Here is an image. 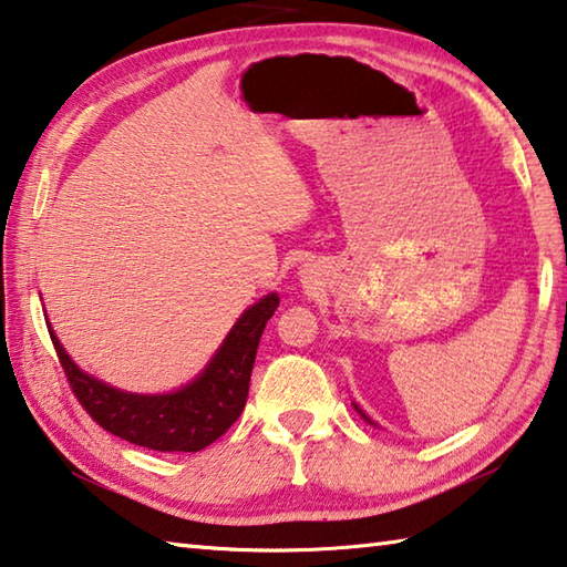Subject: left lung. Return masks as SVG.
Listing matches in <instances>:
<instances>
[{"label":"left lung","instance_id":"8db88e82","mask_svg":"<svg viewBox=\"0 0 567 567\" xmlns=\"http://www.w3.org/2000/svg\"><path fill=\"white\" fill-rule=\"evenodd\" d=\"M354 409H357V414H359V416H362V419H364V421H367V424H372V426H377V424H374V421H372V419H369V416H367V414H364V411H362V409H359V406H357V404H354Z\"/></svg>","mask_w":567,"mask_h":567}]
</instances>
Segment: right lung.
Listing matches in <instances>:
<instances>
[{"label":"right lung","mask_w":567,"mask_h":567,"mask_svg":"<svg viewBox=\"0 0 567 567\" xmlns=\"http://www.w3.org/2000/svg\"><path fill=\"white\" fill-rule=\"evenodd\" d=\"M277 305V292L250 305L200 374L166 394H133L86 374L69 357L51 324L47 327L71 389L101 429L143 449L188 454L210 446L243 414L257 344Z\"/></svg>","instance_id":"obj_1"}]
</instances>
